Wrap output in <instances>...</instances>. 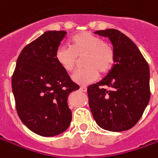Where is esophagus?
<instances>
[{
  "mask_svg": "<svg viewBox=\"0 0 158 158\" xmlns=\"http://www.w3.org/2000/svg\"><path fill=\"white\" fill-rule=\"evenodd\" d=\"M80 90H81L82 92H86V91H87V88L84 87V86H81V87H80Z\"/></svg>",
  "mask_w": 158,
  "mask_h": 158,
  "instance_id": "34e87169",
  "label": "esophagus"
}]
</instances>
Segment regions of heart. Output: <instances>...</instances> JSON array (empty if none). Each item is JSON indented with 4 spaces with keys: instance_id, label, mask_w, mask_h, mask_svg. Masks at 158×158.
I'll return each instance as SVG.
<instances>
[{
    "instance_id": "b5f03b06",
    "label": "heart",
    "mask_w": 158,
    "mask_h": 158,
    "mask_svg": "<svg viewBox=\"0 0 158 158\" xmlns=\"http://www.w3.org/2000/svg\"><path fill=\"white\" fill-rule=\"evenodd\" d=\"M84 69L72 76V80L80 85H88L98 80L99 71L106 74L112 69L115 61V51L112 45L89 31L75 35L71 47L60 46L55 51V59L64 70L71 72L76 69L78 58H82Z\"/></svg>"
}]
</instances>
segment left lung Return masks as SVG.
Returning <instances> with one entry per match:
<instances>
[{
  "instance_id": "8db88e82",
  "label": "left lung",
  "mask_w": 158,
  "mask_h": 158,
  "mask_svg": "<svg viewBox=\"0 0 158 158\" xmlns=\"http://www.w3.org/2000/svg\"><path fill=\"white\" fill-rule=\"evenodd\" d=\"M95 33L112 42L115 64L100 82L88 87L89 106L101 128L112 132L128 130L139 121L149 104V64L136 45L118 30Z\"/></svg>"
}]
</instances>
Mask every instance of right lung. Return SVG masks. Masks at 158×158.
Returning a JSON list of instances; mask_svg holds the SVG:
<instances>
[{"mask_svg": "<svg viewBox=\"0 0 158 158\" xmlns=\"http://www.w3.org/2000/svg\"><path fill=\"white\" fill-rule=\"evenodd\" d=\"M66 34L49 31L24 46L12 76L17 114L30 130L42 136L63 133L72 119L68 97L79 86L55 59Z\"/></svg>", "mask_w": 158, "mask_h": 158, "instance_id": "1", "label": "right lung"}]
</instances>
